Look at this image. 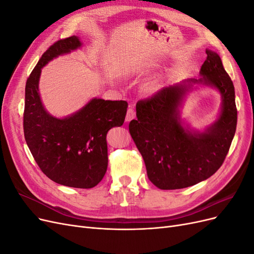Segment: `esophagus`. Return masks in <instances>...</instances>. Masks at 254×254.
Segmentation results:
<instances>
[{
  "mask_svg": "<svg viewBox=\"0 0 254 254\" xmlns=\"http://www.w3.org/2000/svg\"><path fill=\"white\" fill-rule=\"evenodd\" d=\"M135 118V111L133 108H129L127 110V114H126V122H130L131 120H133Z\"/></svg>",
  "mask_w": 254,
  "mask_h": 254,
  "instance_id": "34e87169",
  "label": "esophagus"
}]
</instances>
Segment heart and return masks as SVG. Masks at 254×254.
<instances>
[{
    "mask_svg": "<svg viewBox=\"0 0 254 254\" xmlns=\"http://www.w3.org/2000/svg\"><path fill=\"white\" fill-rule=\"evenodd\" d=\"M157 82L156 81H153V82H151L150 84H148V87H147V91H149V92H152V91H156L157 90Z\"/></svg>",
    "mask_w": 254,
    "mask_h": 254,
    "instance_id": "b5f03b06",
    "label": "heart"
}]
</instances>
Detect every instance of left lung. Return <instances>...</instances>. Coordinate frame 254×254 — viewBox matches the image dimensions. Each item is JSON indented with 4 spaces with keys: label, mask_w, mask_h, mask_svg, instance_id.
<instances>
[{
    "label": "left lung",
    "mask_w": 254,
    "mask_h": 254,
    "mask_svg": "<svg viewBox=\"0 0 254 254\" xmlns=\"http://www.w3.org/2000/svg\"><path fill=\"white\" fill-rule=\"evenodd\" d=\"M199 79H188L160 90L136 103V120L129 132L141 152L148 179L160 190L194 186L217 172L224 163L237 123L235 91L218 54L206 50ZM219 90L220 117L203 132L186 128L179 108L193 84Z\"/></svg>",
    "instance_id": "8db88e82"
}]
</instances>
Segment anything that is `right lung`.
<instances>
[{"mask_svg":"<svg viewBox=\"0 0 254 254\" xmlns=\"http://www.w3.org/2000/svg\"><path fill=\"white\" fill-rule=\"evenodd\" d=\"M81 44L76 36L59 40L38 61L26 81L23 128L28 148L44 175L61 186L91 189L107 172L106 136L112 127L124 124L127 102L95 97L78 111L59 119L45 110L39 93L41 68Z\"/></svg>","mask_w":254,"mask_h":254,"instance_id":"right-lung-1","label":"right lung"}]
</instances>
